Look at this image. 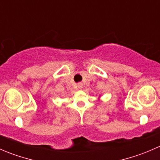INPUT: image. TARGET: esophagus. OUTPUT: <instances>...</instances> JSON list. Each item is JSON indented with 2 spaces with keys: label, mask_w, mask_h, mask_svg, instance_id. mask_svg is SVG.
I'll return each instance as SVG.
<instances>
[{
  "label": "esophagus",
  "mask_w": 160,
  "mask_h": 160,
  "mask_svg": "<svg viewBox=\"0 0 160 160\" xmlns=\"http://www.w3.org/2000/svg\"><path fill=\"white\" fill-rule=\"evenodd\" d=\"M77 86H78V88H80V89H81V88H83V84H82L81 83H79L78 84H77Z\"/></svg>",
  "instance_id": "34e87169"
}]
</instances>
